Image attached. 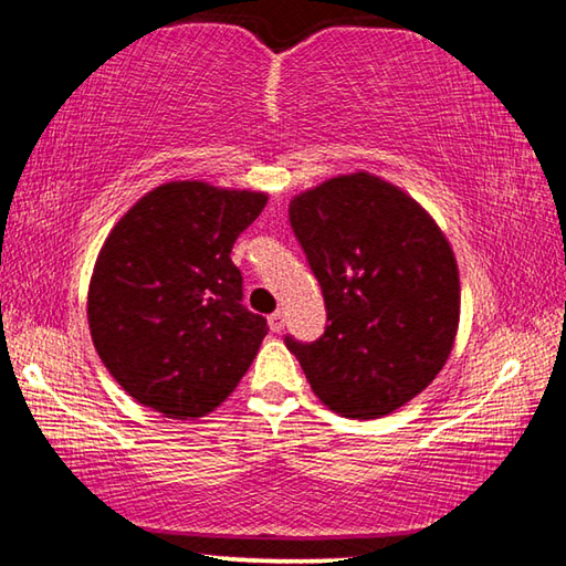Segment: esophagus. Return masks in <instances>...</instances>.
Segmentation results:
<instances>
[{
  "label": "esophagus",
  "instance_id": "esophagus-1",
  "mask_svg": "<svg viewBox=\"0 0 566 566\" xmlns=\"http://www.w3.org/2000/svg\"><path fill=\"white\" fill-rule=\"evenodd\" d=\"M270 329L280 334L284 329V314L282 312H274L270 314Z\"/></svg>",
  "mask_w": 566,
  "mask_h": 566
}]
</instances>
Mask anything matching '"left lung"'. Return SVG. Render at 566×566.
Listing matches in <instances>:
<instances>
[{"instance_id": "obj_1", "label": "left lung", "mask_w": 566, "mask_h": 566, "mask_svg": "<svg viewBox=\"0 0 566 566\" xmlns=\"http://www.w3.org/2000/svg\"><path fill=\"white\" fill-rule=\"evenodd\" d=\"M290 222L327 304L317 342L284 339L312 391L352 419L405 407L442 371L459 327V270L442 229L369 171L296 195Z\"/></svg>"}]
</instances>
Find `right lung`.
Instances as JSON below:
<instances>
[{
    "mask_svg": "<svg viewBox=\"0 0 566 566\" xmlns=\"http://www.w3.org/2000/svg\"><path fill=\"white\" fill-rule=\"evenodd\" d=\"M264 205V191L167 181L114 224L87 317L104 367L139 405L205 417L247 375L270 327L242 304L229 254Z\"/></svg>",
    "mask_w": 566,
    "mask_h": 566,
    "instance_id": "add662e5",
    "label": "right lung"
}]
</instances>
